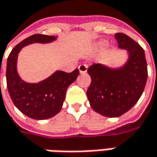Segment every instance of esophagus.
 I'll return each instance as SVG.
<instances>
[{"instance_id": "esophagus-1", "label": "esophagus", "mask_w": 157, "mask_h": 157, "mask_svg": "<svg viewBox=\"0 0 157 157\" xmlns=\"http://www.w3.org/2000/svg\"><path fill=\"white\" fill-rule=\"evenodd\" d=\"M87 64H86V63H84V64H80L79 66H78V70H79V72L80 73H85V72H86V71H87Z\"/></svg>"}]
</instances>
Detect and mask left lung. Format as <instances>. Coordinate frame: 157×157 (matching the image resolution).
Masks as SVG:
<instances>
[{
	"label": "left lung",
	"instance_id": "obj_1",
	"mask_svg": "<svg viewBox=\"0 0 157 157\" xmlns=\"http://www.w3.org/2000/svg\"><path fill=\"white\" fill-rule=\"evenodd\" d=\"M120 49L128 52L122 67L109 68L94 63L87 70L92 82L86 95L94 111L106 117H119L131 109L141 98L148 78L144 50L123 33L114 35Z\"/></svg>",
	"mask_w": 157,
	"mask_h": 157
}]
</instances>
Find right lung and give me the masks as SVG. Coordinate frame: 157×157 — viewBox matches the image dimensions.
Returning a JSON list of instances; mask_svg holds the SVG:
<instances>
[{
    "mask_svg": "<svg viewBox=\"0 0 157 157\" xmlns=\"http://www.w3.org/2000/svg\"><path fill=\"white\" fill-rule=\"evenodd\" d=\"M55 40V36L35 34L18 44L8 57L6 78L10 98L23 114L34 120H46L58 113L63 106L67 88L79 74L78 69L70 73L57 71L39 83H27L19 77L16 62L21 49L34 43L47 44Z\"/></svg>",
    "mask_w": 157,
    "mask_h": 157,
    "instance_id": "obj_1",
    "label": "right lung"
}]
</instances>
